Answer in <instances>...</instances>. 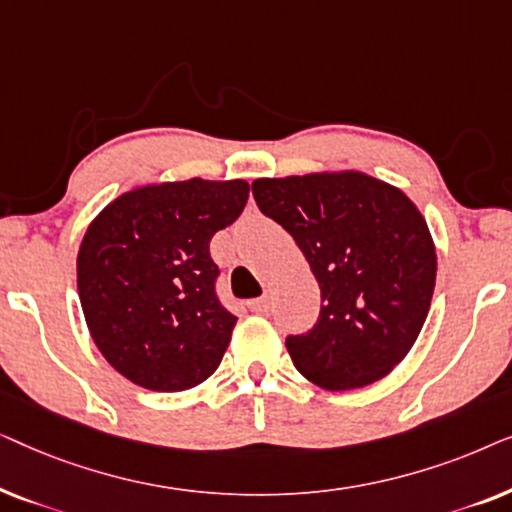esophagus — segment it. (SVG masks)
<instances>
[{"mask_svg": "<svg viewBox=\"0 0 512 512\" xmlns=\"http://www.w3.org/2000/svg\"><path fill=\"white\" fill-rule=\"evenodd\" d=\"M249 310L251 312H258V314H263V312H268V307H270V300L268 298H254V300H249Z\"/></svg>", "mask_w": 512, "mask_h": 512, "instance_id": "esophagus-1", "label": "esophagus"}]
</instances>
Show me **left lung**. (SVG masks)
Instances as JSON below:
<instances>
[{"mask_svg": "<svg viewBox=\"0 0 512 512\" xmlns=\"http://www.w3.org/2000/svg\"><path fill=\"white\" fill-rule=\"evenodd\" d=\"M251 191L321 289L317 324L286 338L298 373L328 391L389 375L415 345L436 286V244L415 202L356 170L256 179Z\"/></svg>", "mask_w": 512, "mask_h": 512, "instance_id": "left-lung-1", "label": "left lung"}]
</instances>
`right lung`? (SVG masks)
I'll list each match as a JSON object with an SVG mask.
<instances>
[{"instance_id": "right-lung-1", "label": "right lung", "mask_w": 512, "mask_h": 512, "mask_svg": "<svg viewBox=\"0 0 512 512\" xmlns=\"http://www.w3.org/2000/svg\"><path fill=\"white\" fill-rule=\"evenodd\" d=\"M244 179L132 186L90 221L76 256L88 331L137 387L184 391L219 368L237 324L214 291L209 240L242 214Z\"/></svg>"}]
</instances>
